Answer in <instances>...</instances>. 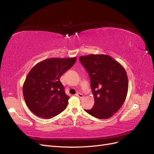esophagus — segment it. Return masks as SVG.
Listing matches in <instances>:
<instances>
[{
	"label": "esophagus",
	"instance_id": "34e87169",
	"mask_svg": "<svg viewBox=\"0 0 154 154\" xmlns=\"http://www.w3.org/2000/svg\"><path fill=\"white\" fill-rule=\"evenodd\" d=\"M76 96L78 97H80V98H83V95L80 92H78L77 94H76Z\"/></svg>",
	"mask_w": 154,
	"mask_h": 154
}]
</instances>
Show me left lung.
I'll return each instance as SVG.
<instances>
[{"label":"left lung","mask_w":154,"mask_h":154,"mask_svg":"<svg viewBox=\"0 0 154 154\" xmlns=\"http://www.w3.org/2000/svg\"><path fill=\"white\" fill-rule=\"evenodd\" d=\"M80 60L91 79L94 105L87 113L99 119H108L120 109L127 97L128 76L118 62L106 54L81 56Z\"/></svg>","instance_id":"1"}]
</instances>
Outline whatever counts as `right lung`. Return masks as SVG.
Wrapping results in <instances>:
<instances>
[{"mask_svg": "<svg viewBox=\"0 0 154 154\" xmlns=\"http://www.w3.org/2000/svg\"><path fill=\"white\" fill-rule=\"evenodd\" d=\"M76 58H51L32 67L23 85V96L27 107L42 118L49 119L62 112L69 96L60 78L73 66Z\"/></svg>", "mask_w": 154, "mask_h": 154, "instance_id": "1", "label": "right lung"}]
</instances>
